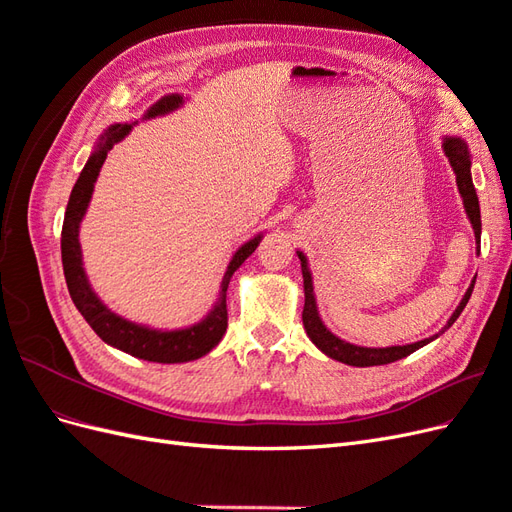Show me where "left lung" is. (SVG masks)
<instances>
[{"mask_svg":"<svg viewBox=\"0 0 512 512\" xmlns=\"http://www.w3.org/2000/svg\"><path fill=\"white\" fill-rule=\"evenodd\" d=\"M442 149L446 153L448 162L453 166V173L457 177V190L461 194L463 200V209H466L468 220L472 224L474 230V237L476 243L480 239V207H478V196L474 190V183H472V173H470V149L468 143L463 141L459 136H444L442 141ZM299 260H301V273H303V290H305V307H303V327L307 331V337L312 339L314 346L324 352L331 359L339 361V363H346L352 367H374V365H386V363H393L404 359V356L416 352L418 348L427 346L433 339H438L448 327H453V322L459 318V314L463 312V307L468 305L470 297H472V290H474V282L476 277L472 280L470 288L463 294L461 303L457 305V309L453 312V316L448 318V322L444 324V329L436 335H431L427 339H421V342H414V344H406V346H389V348H365V346H356L350 342H344V339H339L337 335H333L327 327H324V322L318 314V305H316V294H314V280H312V271H309L307 265V256L303 252H297Z\"/></svg>","mask_w":512,"mask_h":512,"instance_id":"obj_1","label":"left lung"}]
</instances>
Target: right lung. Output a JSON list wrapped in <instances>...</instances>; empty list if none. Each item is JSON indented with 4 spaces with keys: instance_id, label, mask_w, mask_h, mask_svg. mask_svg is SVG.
<instances>
[{
    "instance_id": "1",
    "label": "right lung",
    "mask_w": 512,
    "mask_h": 512,
    "mask_svg": "<svg viewBox=\"0 0 512 512\" xmlns=\"http://www.w3.org/2000/svg\"><path fill=\"white\" fill-rule=\"evenodd\" d=\"M183 102L185 98L181 94H166L156 104H151L147 108L143 119H153V117L173 113ZM134 126L136 121L113 123V126H108L100 134L85 168L81 170L79 179L74 183L68 207H66L64 228H61V262H64L66 284L76 309H79L81 316L89 322V327L96 331V335L104 344L113 346L121 352H128L136 356V359L151 361V363H188V361L200 359V356H205L220 344V339L224 337L228 327L226 290L230 284V277L247 258L254 254L258 243L262 241V235H256L254 239L243 243L239 250L232 254L226 273L222 277L220 299L215 301L211 312L200 322L192 324V327L173 329V331L151 329V327H145V324H136L132 320L121 318L119 314L113 312V309H108L100 301L94 288H91L87 273L83 269L79 228L87 213L91 194H94V185L98 181L100 168L106 160V153L111 151L119 141H123V138L132 132Z\"/></svg>"
}]
</instances>
